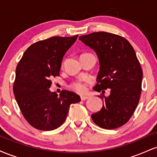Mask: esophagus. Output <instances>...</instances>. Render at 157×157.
<instances>
[{"label": "esophagus", "instance_id": "1", "mask_svg": "<svg viewBox=\"0 0 157 157\" xmlns=\"http://www.w3.org/2000/svg\"><path fill=\"white\" fill-rule=\"evenodd\" d=\"M88 98H89V97L86 96V95H82V96H80V99L82 100H87Z\"/></svg>", "mask_w": 157, "mask_h": 157}]
</instances>
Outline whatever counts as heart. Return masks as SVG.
Returning a JSON list of instances; mask_svg holds the SVG:
<instances>
[{
	"label": "heart",
	"instance_id": "heart-1",
	"mask_svg": "<svg viewBox=\"0 0 157 157\" xmlns=\"http://www.w3.org/2000/svg\"><path fill=\"white\" fill-rule=\"evenodd\" d=\"M88 80H75V82H71L70 85V87L71 89L75 90L79 93L84 92L86 89V86H87Z\"/></svg>",
	"mask_w": 157,
	"mask_h": 157
}]
</instances>
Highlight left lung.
I'll use <instances>...</instances> for the list:
<instances>
[{
    "mask_svg": "<svg viewBox=\"0 0 157 157\" xmlns=\"http://www.w3.org/2000/svg\"><path fill=\"white\" fill-rule=\"evenodd\" d=\"M79 40L98 57L100 71L94 89H111L109 97L100 96L102 107L91 119L102 128L120 127L130 120L141 94L142 71L134 48L124 37L105 32L80 36Z\"/></svg>",
    "mask_w": 157,
    "mask_h": 157,
    "instance_id": "obj_1",
    "label": "left lung"
}]
</instances>
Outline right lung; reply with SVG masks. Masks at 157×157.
<instances>
[{
  "label": "right lung",
  "mask_w": 157,
  "mask_h": 157,
  "mask_svg": "<svg viewBox=\"0 0 157 157\" xmlns=\"http://www.w3.org/2000/svg\"><path fill=\"white\" fill-rule=\"evenodd\" d=\"M78 35L52 37L29 46L16 68L13 92L26 121L32 127L52 131L62 125L70 105L80 101L72 91L51 92L52 77L60 75L61 63Z\"/></svg>",
  "instance_id": "1"
}]
</instances>
